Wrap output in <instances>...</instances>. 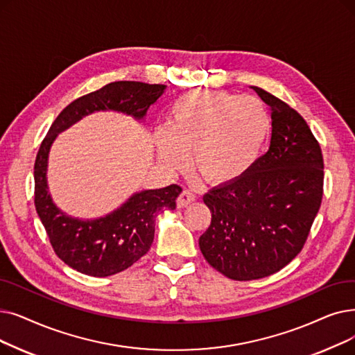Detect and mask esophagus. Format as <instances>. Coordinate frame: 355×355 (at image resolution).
<instances>
[{
	"mask_svg": "<svg viewBox=\"0 0 355 355\" xmlns=\"http://www.w3.org/2000/svg\"><path fill=\"white\" fill-rule=\"evenodd\" d=\"M196 200V194L190 190H182L181 194L177 198V206L178 207H186Z\"/></svg>",
	"mask_w": 355,
	"mask_h": 355,
	"instance_id": "obj_1",
	"label": "esophagus"
}]
</instances>
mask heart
<instances>
[{
	"label": "heart",
	"instance_id": "heart-1",
	"mask_svg": "<svg viewBox=\"0 0 355 355\" xmlns=\"http://www.w3.org/2000/svg\"><path fill=\"white\" fill-rule=\"evenodd\" d=\"M271 132V116L255 97L194 89L180 96L166 129L158 136V158L169 169L186 164L211 184H225L254 165Z\"/></svg>",
	"mask_w": 355,
	"mask_h": 355
}]
</instances>
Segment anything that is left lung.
<instances>
[{
	"label": "left lung",
	"instance_id": "left-lung-1",
	"mask_svg": "<svg viewBox=\"0 0 355 355\" xmlns=\"http://www.w3.org/2000/svg\"><path fill=\"white\" fill-rule=\"evenodd\" d=\"M252 88L270 105V148L243 175L203 196L211 222L198 239L207 263L236 282L286 267L302 251L323 196L322 149L306 120Z\"/></svg>",
	"mask_w": 355,
	"mask_h": 355
}]
</instances>
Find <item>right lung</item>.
<instances>
[{
  "label": "right lung",
  "mask_w": 355,
  "mask_h": 355,
  "mask_svg": "<svg viewBox=\"0 0 355 355\" xmlns=\"http://www.w3.org/2000/svg\"><path fill=\"white\" fill-rule=\"evenodd\" d=\"M166 85L116 81L73 100L52 123L40 144L35 162V206L55 254L71 268L92 277H109L133 266L150 248L155 234V213L175 209L182 191L177 184L132 196L120 209L96 220H78L60 211L52 202L46 168L52 142L84 116L116 110L144 119Z\"/></svg>",
  "instance_id": "obj_1"
}]
</instances>
